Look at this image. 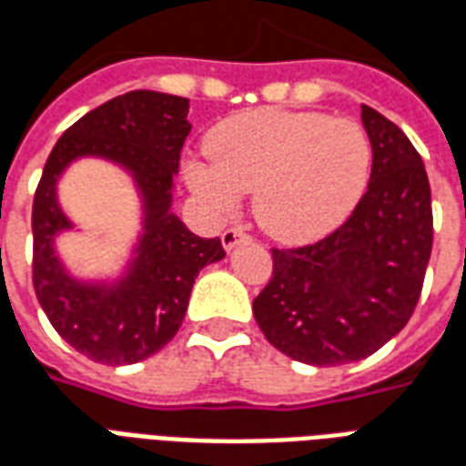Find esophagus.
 Here are the masks:
<instances>
[{"instance_id": "1", "label": "esophagus", "mask_w": 466, "mask_h": 466, "mask_svg": "<svg viewBox=\"0 0 466 466\" xmlns=\"http://www.w3.org/2000/svg\"><path fill=\"white\" fill-rule=\"evenodd\" d=\"M247 239H249V237H247V234H244V232H239V229H227V232L222 234L224 252H232L237 244L247 242Z\"/></svg>"}]
</instances>
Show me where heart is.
Segmentation results:
<instances>
[{"label": "heart", "mask_w": 466, "mask_h": 466, "mask_svg": "<svg viewBox=\"0 0 466 466\" xmlns=\"http://www.w3.org/2000/svg\"><path fill=\"white\" fill-rule=\"evenodd\" d=\"M207 154L187 162V187L217 217L254 192V222L282 244L317 242L342 227L370 187L374 159L360 122L274 106L217 124Z\"/></svg>", "instance_id": "heart-1"}]
</instances>
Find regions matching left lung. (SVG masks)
<instances>
[{"label":"left lung","mask_w":466,"mask_h":466,"mask_svg":"<svg viewBox=\"0 0 466 466\" xmlns=\"http://www.w3.org/2000/svg\"><path fill=\"white\" fill-rule=\"evenodd\" d=\"M370 187L322 242L274 249L272 279L252 312L267 342L304 364L370 357L404 329L431 254L430 179L407 134L361 105Z\"/></svg>","instance_id":"1"}]
</instances>
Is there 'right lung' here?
I'll return each mask as SVG.
<instances>
[{"mask_svg": "<svg viewBox=\"0 0 466 466\" xmlns=\"http://www.w3.org/2000/svg\"><path fill=\"white\" fill-rule=\"evenodd\" d=\"M187 115L184 96L127 92L72 124L45 164L32 207L35 292L59 337L89 360L119 367L157 354L179 332L197 274L224 259L219 239L197 237L172 212ZM79 158L122 168L140 199V232L116 275L79 278L56 252L62 233L78 231L58 182Z\"/></svg>", "mask_w": 466, "mask_h": 466, "instance_id": "1", "label": "right lung"}]
</instances>
